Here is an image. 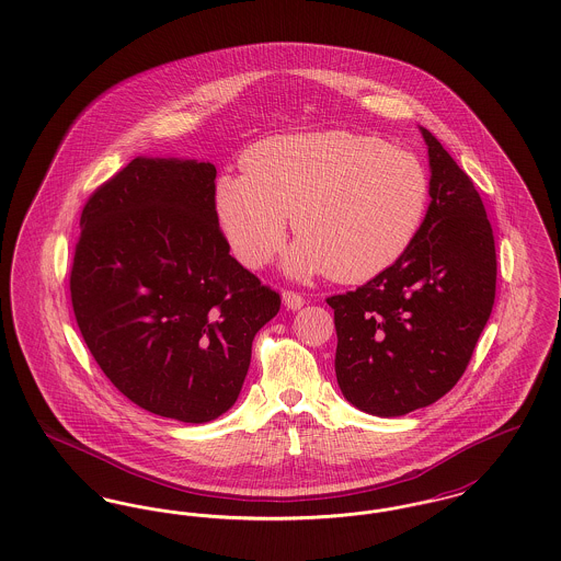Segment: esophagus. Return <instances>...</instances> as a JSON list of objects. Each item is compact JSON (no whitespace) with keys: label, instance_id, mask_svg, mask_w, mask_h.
Masks as SVG:
<instances>
[{"label":"esophagus","instance_id":"1","mask_svg":"<svg viewBox=\"0 0 561 561\" xmlns=\"http://www.w3.org/2000/svg\"><path fill=\"white\" fill-rule=\"evenodd\" d=\"M282 300H284V307L290 309V311H296V309H300L305 305V298L300 294L293 293V290H284L282 293Z\"/></svg>","mask_w":561,"mask_h":561}]
</instances>
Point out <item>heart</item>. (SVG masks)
Segmentation results:
<instances>
[{"label":"heart","mask_w":561,"mask_h":561,"mask_svg":"<svg viewBox=\"0 0 561 561\" xmlns=\"http://www.w3.org/2000/svg\"><path fill=\"white\" fill-rule=\"evenodd\" d=\"M431 179L412 151L347 130L284 134L254 142L241 174H222L214 213L241 265L263 268L294 241L284 271L294 279L332 273L345 284L393 267L419 238Z\"/></svg>","instance_id":"1"}]
</instances>
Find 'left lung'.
Wrapping results in <instances>:
<instances>
[{"instance_id": "obj_1", "label": "left lung", "mask_w": 561, "mask_h": 561, "mask_svg": "<svg viewBox=\"0 0 561 561\" xmlns=\"http://www.w3.org/2000/svg\"><path fill=\"white\" fill-rule=\"evenodd\" d=\"M431 202L419 238L393 267L328 298L336 380L348 403L403 416L444 398L465 373L496 293V250L473 181L421 126Z\"/></svg>"}]
</instances>
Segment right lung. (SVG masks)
<instances>
[{
	"instance_id": "1",
	"label": "right lung",
	"mask_w": 561,
	"mask_h": 561,
	"mask_svg": "<svg viewBox=\"0 0 561 561\" xmlns=\"http://www.w3.org/2000/svg\"><path fill=\"white\" fill-rule=\"evenodd\" d=\"M210 161H130L81 213L71 302L108 380L136 405L210 423L240 398L256 332L279 311L229 254Z\"/></svg>"
}]
</instances>
